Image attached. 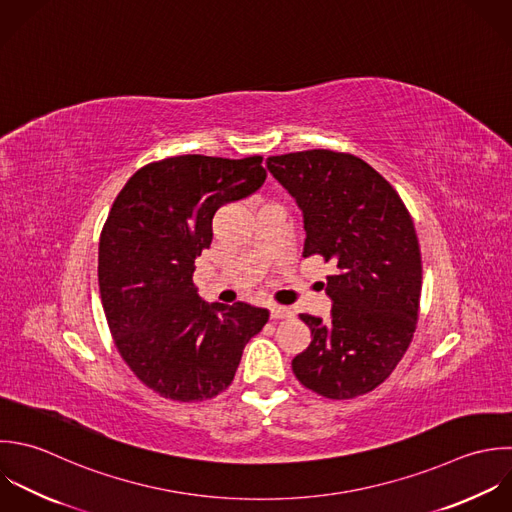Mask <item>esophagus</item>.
<instances>
[{"mask_svg":"<svg viewBox=\"0 0 512 512\" xmlns=\"http://www.w3.org/2000/svg\"><path fill=\"white\" fill-rule=\"evenodd\" d=\"M271 317H273V319H289V317H293V311H291L289 307L273 305V307H271Z\"/></svg>","mask_w":512,"mask_h":512,"instance_id":"esophagus-1","label":"esophagus"}]
</instances>
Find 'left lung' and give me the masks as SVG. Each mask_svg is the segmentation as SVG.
I'll return each instance as SVG.
<instances>
[{
	"mask_svg": "<svg viewBox=\"0 0 512 512\" xmlns=\"http://www.w3.org/2000/svg\"><path fill=\"white\" fill-rule=\"evenodd\" d=\"M271 175L303 213V257L323 255L331 319L299 315L311 345L293 359L295 377L327 399L379 387L411 345L423 265L413 219L393 185L363 159L329 149L267 159Z\"/></svg>",
	"mask_w": 512,
	"mask_h": 512,
	"instance_id": "obj_1",
	"label": "left lung"
}]
</instances>
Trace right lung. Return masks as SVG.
Returning a JSON list of instances; mask_svg holds the SVG:
<instances>
[{"label":"right lung","mask_w":512,"mask_h":512,"mask_svg":"<svg viewBox=\"0 0 512 512\" xmlns=\"http://www.w3.org/2000/svg\"><path fill=\"white\" fill-rule=\"evenodd\" d=\"M263 157H167L119 191L99 239V293L119 355L157 395L195 403L225 391L269 321L247 303H205L193 285L225 203L265 183Z\"/></svg>","instance_id":"right-lung-1"}]
</instances>
